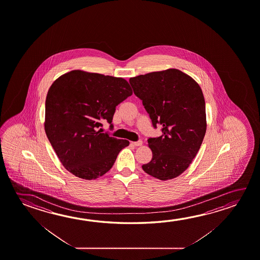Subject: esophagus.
I'll return each mask as SVG.
<instances>
[{
	"instance_id": "1",
	"label": "esophagus",
	"mask_w": 260,
	"mask_h": 260,
	"mask_svg": "<svg viewBox=\"0 0 260 260\" xmlns=\"http://www.w3.org/2000/svg\"><path fill=\"white\" fill-rule=\"evenodd\" d=\"M133 146H141L142 145V141H133L132 142Z\"/></svg>"
}]
</instances>
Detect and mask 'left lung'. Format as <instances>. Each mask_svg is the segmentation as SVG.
<instances>
[{
	"label": "left lung",
	"instance_id": "left-lung-1",
	"mask_svg": "<svg viewBox=\"0 0 260 260\" xmlns=\"http://www.w3.org/2000/svg\"><path fill=\"white\" fill-rule=\"evenodd\" d=\"M129 83L154 128L162 127L161 136L148 140L152 158L143 171L160 180L179 177L196 157L207 129L202 89L177 69L133 77Z\"/></svg>",
	"mask_w": 260,
	"mask_h": 260
}]
</instances>
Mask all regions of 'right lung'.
Here are the masks:
<instances>
[{"label": "right lung", "instance_id": "add662e5", "mask_svg": "<svg viewBox=\"0 0 260 260\" xmlns=\"http://www.w3.org/2000/svg\"><path fill=\"white\" fill-rule=\"evenodd\" d=\"M132 94L122 78L74 70L53 81L45 103L44 129L64 168L91 180L110 171L118 154L129 144L103 133L116 106Z\"/></svg>", "mask_w": 260, "mask_h": 260}]
</instances>
